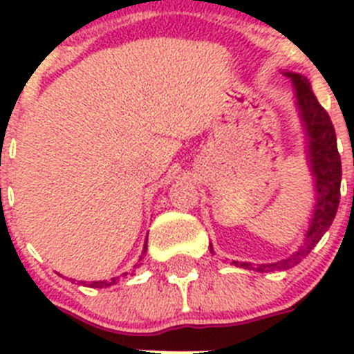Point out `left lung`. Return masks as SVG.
Returning <instances> with one entry per match:
<instances>
[{"instance_id":"1","label":"left lung","mask_w":354,"mask_h":354,"mask_svg":"<svg viewBox=\"0 0 354 354\" xmlns=\"http://www.w3.org/2000/svg\"><path fill=\"white\" fill-rule=\"evenodd\" d=\"M282 74L292 81L296 109H298L306 140L305 152L308 168H310L312 183H314L315 202L303 243L290 255L283 257L282 261L268 262V264H250V262L232 261V264L237 268H245V270L257 271V273L286 271L299 264L317 245L319 239L326 234L328 228L331 227L340 202L342 165H340V154L337 150V136L333 124L328 117L326 109L319 104L317 97L312 92L310 81L298 72L282 71ZM209 250H211V253H214L211 243H209Z\"/></svg>"}]
</instances>
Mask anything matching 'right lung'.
<instances>
[{"instance_id":"right-lung-1","label":"right lung","mask_w":354,"mask_h":354,"mask_svg":"<svg viewBox=\"0 0 354 354\" xmlns=\"http://www.w3.org/2000/svg\"><path fill=\"white\" fill-rule=\"evenodd\" d=\"M145 253H147V239H145V245H143L142 255H140V261H142V259L145 257ZM140 261H138V262H140ZM138 266H140V264H134V270H136ZM127 274H129V273H122L120 277H113V278H109V280H97V282H90L88 287H93V289H102V287L115 286V283H117L118 280H120V278L127 277ZM131 274H133V273H131ZM72 282H74V280H72ZM80 283H86V282H80Z\"/></svg>"}]
</instances>
